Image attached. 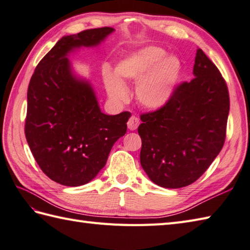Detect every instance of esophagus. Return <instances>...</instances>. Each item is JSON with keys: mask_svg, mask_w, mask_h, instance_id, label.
Segmentation results:
<instances>
[{"mask_svg": "<svg viewBox=\"0 0 250 250\" xmlns=\"http://www.w3.org/2000/svg\"><path fill=\"white\" fill-rule=\"evenodd\" d=\"M140 125V119L136 116H131L130 119L128 120V128L131 131H134L137 129V126Z\"/></svg>", "mask_w": 250, "mask_h": 250, "instance_id": "esophagus-1", "label": "esophagus"}]
</instances>
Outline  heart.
<instances>
[{
    "label": "heart",
    "instance_id": "obj_1",
    "mask_svg": "<svg viewBox=\"0 0 250 250\" xmlns=\"http://www.w3.org/2000/svg\"><path fill=\"white\" fill-rule=\"evenodd\" d=\"M116 75L105 72L107 92L115 100H125L126 89L122 82H139L136 98L147 108L158 109L167 105L176 91L182 76V62L175 56L167 57L160 47L149 46L132 52L116 66Z\"/></svg>",
    "mask_w": 250,
    "mask_h": 250
}]
</instances>
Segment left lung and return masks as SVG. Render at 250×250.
<instances>
[{"label": "left lung", "instance_id": "1", "mask_svg": "<svg viewBox=\"0 0 250 250\" xmlns=\"http://www.w3.org/2000/svg\"><path fill=\"white\" fill-rule=\"evenodd\" d=\"M194 78L179 83L171 101L141 115V164L151 182L182 188L205 173L224 147L230 98L226 81L196 49Z\"/></svg>", "mask_w": 250, "mask_h": 250}]
</instances>
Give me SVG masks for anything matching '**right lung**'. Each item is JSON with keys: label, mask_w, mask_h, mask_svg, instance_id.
Wrapping results in <instances>:
<instances>
[{"label": "right lung", "mask_w": 250, "mask_h": 250, "mask_svg": "<svg viewBox=\"0 0 250 250\" xmlns=\"http://www.w3.org/2000/svg\"><path fill=\"white\" fill-rule=\"evenodd\" d=\"M113 31L104 26L63 36L31 77L25 139L42 171L63 186L92 180L126 132L131 114H103L90 83L73 75L66 57L74 48L99 45Z\"/></svg>", "instance_id": "obj_1"}]
</instances>
